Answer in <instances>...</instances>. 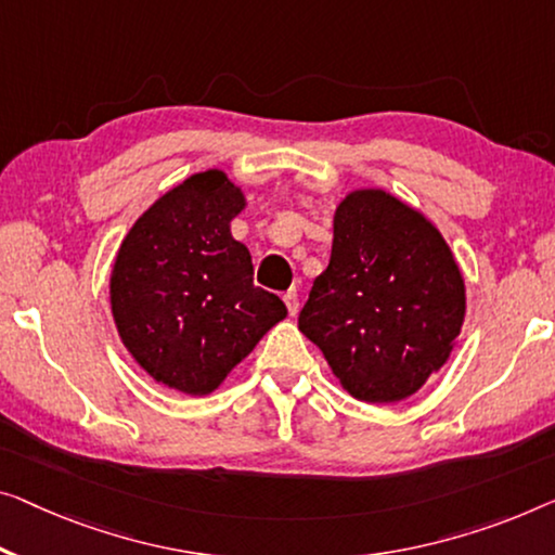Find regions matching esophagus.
<instances>
[{
	"mask_svg": "<svg viewBox=\"0 0 555 555\" xmlns=\"http://www.w3.org/2000/svg\"><path fill=\"white\" fill-rule=\"evenodd\" d=\"M284 304H286V309H288V313H292V317H296V313H299V294L294 292H286L284 294Z\"/></svg>",
	"mask_w": 555,
	"mask_h": 555,
	"instance_id": "34e87169",
	"label": "esophagus"
}]
</instances>
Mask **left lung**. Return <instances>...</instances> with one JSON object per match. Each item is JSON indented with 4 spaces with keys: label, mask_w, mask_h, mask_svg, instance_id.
<instances>
[{
    "label": "left lung",
    "mask_w": 555,
    "mask_h": 555,
    "mask_svg": "<svg viewBox=\"0 0 555 555\" xmlns=\"http://www.w3.org/2000/svg\"><path fill=\"white\" fill-rule=\"evenodd\" d=\"M466 317L456 259L424 214L384 189L336 206L334 244L299 331L353 399L396 403L449 361Z\"/></svg>",
    "instance_id": "obj_1"
}]
</instances>
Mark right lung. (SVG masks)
I'll return each instance as SVG.
<instances>
[{"mask_svg": "<svg viewBox=\"0 0 555 555\" xmlns=\"http://www.w3.org/2000/svg\"><path fill=\"white\" fill-rule=\"evenodd\" d=\"M246 198L209 169L156 198L134 221L112 269V317L154 382L206 396L286 317L254 284L251 254L231 236Z\"/></svg>", "mask_w": 555, "mask_h": 555, "instance_id": "add662e5", "label": "right lung"}]
</instances>
